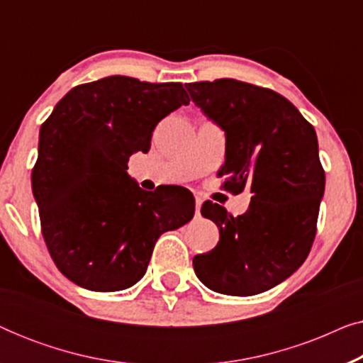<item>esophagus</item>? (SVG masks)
Listing matches in <instances>:
<instances>
[{"label": "esophagus", "mask_w": 363, "mask_h": 363, "mask_svg": "<svg viewBox=\"0 0 363 363\" xmlns=\"http://www.w3.org/2000/svg\"><path fill=\"white\" fill-rule=\"evenodd\" d=\"M195 205H196V216H200V210H201V205H203V200L200 196L195 198Z\"/></svg>", "instance_id": "obj_1"}]
</instances>
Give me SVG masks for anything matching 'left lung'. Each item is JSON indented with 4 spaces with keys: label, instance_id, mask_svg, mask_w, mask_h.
<instances>
[{
    "label": "left lung",
    "instance_id": "obj_1",
    "mask_svg": "<svg viewBox=\"0 0 363 363\" xmlns=\"http://www.w3.org/2000/svg\"><path fill=\"white\" fill-rule=\"evenodd\" d=\"M186 91L225 132V188L252 193L236 218L216 203L203 205L220 241L193 257L195 274L226 296L269 291L299 269L315 236L325 175L314 127L286 97L236 79L193 82Z\"/></svg>",
    "mask_w": 363,
    "mask_h": 363
}]
</instances>
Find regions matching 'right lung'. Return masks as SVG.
Wrapping results in <instances>:
<instances>
[{"mask_svg":"<svg viewBox=\"0 0 363 363\" xmlns=\"http://www.w3.org/2000/svg\"><path fill=\"white\" fill-rule=\"evenodd\" d=\"M190 102L180 82L108 76L69 91L39 130L33 195L57 269L96 292L132 287L160 235L195 215L190 193L145 191L128 157L150 150L157 123Z\"/></svg>","mask_w":363,"mask_h":363,"instance_id":"1","label":"right lung"}]
</instances>
